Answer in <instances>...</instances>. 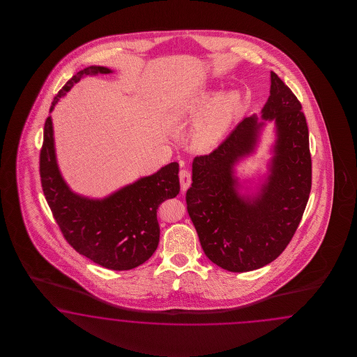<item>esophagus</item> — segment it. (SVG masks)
<instances>
[{
    "mask_svg": "<svg viewBox=\"0 0 357 357\" xmlns=\"http://www.w3.org/2000/svg\"><path fill=\"white\" fill-rule=\"evenodd\" d=\"M179 181H181V187H182V191L185 192L187 188L190 187L191 184V174L188 170H181L179 172Z\"/></svg>",
    "mask_w": 357,
    "mask_h": 357,
    "instance_id": "1",
    "label": "esophagus"
}]
</instances>
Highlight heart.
Masks as SVG:
<instances>
[{
    "instance_id": "1",
    "label": "heart",
    "mask_w": 357,
    "mask_h": 357,
    "mask_svg": "<svg viewBox=\"0 0 357 357\" xmlns=\"http://www.w3.org/2000/svg\"><path fill=\"white\" fill-rule=\"evenodd\" d=\"M239 105L241 94L238 91H230L221 97L218 94L206 96L200 107L208 108V111L196 121L191 130V142L195 148L206 151L215 146L229 130Z\"/></svg>"
}]
</instances>
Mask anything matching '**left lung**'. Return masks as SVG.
Returning a JSON list of instances; mask_svg holds the SVG:
<instances>
[{"label": "left lung", "instance_id": "8db88e82", "mask_svg": "<svg viewBox=\"0 0 357 357\" xmlns=\"http://www.w3.org/2000/svg\"><path fill=\"white\" fill-rule=\"evenodd\" d=\"M301 103L271 72L261 119L242 120L227 140L195 157L187 211L208 259L230 272L258 270L291 242L312 188L309 130ZM267 121L275 124L269 173L254 195H241L235 165L257 146Z\"/></svg>", "mask_w": 357, "mask_h": 357}]
</instances>
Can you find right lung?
Here are the masks:
<instances>
[{"label":"right lung","instance_id":"right-lung-1","mask_svg":"<svg viewBox=\"0 0 357 357\" xmlns=\"http://www.w3.org/2000/svg\"><path fill=\"white\" fill-rule=\"evenodd\" d=\"M108 73L112 70L98 65L79 70L57 93L50 112L81 78ZM178 173L179 165L172 162L103 199L76 194L65 182L57 165L52 118L45 120L40 151V179L45 200L68 243L108 270L136 268L157 250V209L166 199L179 194Z\"/></svg>","mask_w":357,"mask_h":357}]
</instances>
